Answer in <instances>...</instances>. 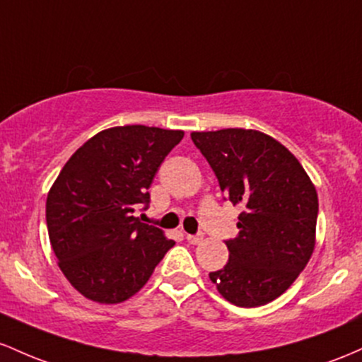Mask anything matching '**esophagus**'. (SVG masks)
Here are the masks:
<instances>
[{
    "label": "esophagus",
    "mask_w": 362,
    "mask_h": 362,
    "mask_svg": "<svg viewBox=\"0 0 362 362\" xmlns=\"http://www.w3.org/2000/svg\"><path fill=\"white\" fill-rule=\"evenodd\" d=\"M186 239H188L189 245H198V243H202L203 235L202 234H186Z\"/></svg>",
    "instance_id": "obj_1"
}]
</instances>
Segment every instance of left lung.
I'll return each mask as SVG.
<instances>
[{
	"label": "left lung",
	"instance_id": "obj_1",
	"mask_svg": "<svg viewBox=\"0 0 362 362\" xmlns=\"http://www.w3.org/2000/svg\"><path fill=\"white\" fill-rule=\"evenodd\" d=\"M227 200L239 205L229 262L209 277L229 303L257 308L291 287L315 250L318 194L299 160L257 129L193 132Z\"/></svg>",
	"mask_w": 362,
	"mask_h": 362
}]
</instances>
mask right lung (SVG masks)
Instances as JSON below:
<instances>
[{"instance_id": "right-lung-1", "label": "right lung", "mask_w": 362, "mask_h": 362, "mask_svg": "<svg viewBox=\"0 0 362 362\" xmlns=\"http://www.w3.org/2000/svg\"><path fill=\"white\" fill-rule=\"evenodd\" d=\"M182 136L181 129L144 124L104 129L73 153L51 186L52 251L68 282L90 301H127L174 246L135 212L148 206L156 173Z\"/></svg>"}]
</instances>
